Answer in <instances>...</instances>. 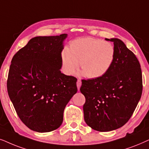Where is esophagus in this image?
<instances>
[{"instance_id": "1", "label": "esophagus", "mask_w": 149, "mask_h": 149, "mask_svg": "<svg viewBox=\"0 0 149 149\" xmlns=\"http://www.w3.org/2000/svg\"><path fill=\"white\" fill-rule=\"evenodd\" d=\"M81 84H82V82H81V80H78V81H77V87H78V91L80 90Z\"/></svg>"}]
</instances>
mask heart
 <instances>
[{
  "label": "heart",
  "mask_w": 149,
  "mask_h": 149,
  "mask_svg": "<svg viewBox=\"0 0 149 149\" xmlns=\"http://www.w3.org/2000/svg\"><path fill=\"white\" fill-rule=\"evenodd\" d=\"M115 49L108 41L92 37L78 38L72 41L69 48L61 54L63 71L72 75L78 67L87 78L95 79L104 76L112 66Z\"/></svg>",
  "instance_id": "1"
}]
</instances>
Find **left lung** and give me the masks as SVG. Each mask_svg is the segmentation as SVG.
Wrapping results in <instances>:
<instances>
[{"label": "left lung", "mask_w": 149, "mask_h": 149, "mask_svg": "<svg viewBox=\"0 0 149 149\" xmlns=\"http://www.w3.org/2000/svg\"><path fill=\"white\" fill-rule=\"evenodd\" d=\"M114 43L115 56L110 69L98 78L82 80L80 92L86 123L98 132L121 127L130 120L140 100L142 76L136 55L119 39Z\"/></svg>", "instance_id": "left-lung-1"}]
</instances>
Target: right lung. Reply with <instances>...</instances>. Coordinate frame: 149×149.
Segmentation results:
<instances>
[{"label": "right lung", "instance_id": "1", "mask_svg": "<svg viewBox=\"0 0 149 149\" xmlns=\"http://www.w3.org/2000/svg\"><path fill=\"white\" fill-rule=\"evenodd\" d=\"M67 34L31 39L13 56L7 80L9 97L31 130L49 132L62 124L66 105L77 93V79L61 73Z\"/></svg>", "mask_w": 149, "mask_h": 149}]
</instances>
